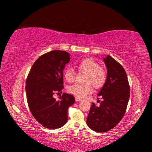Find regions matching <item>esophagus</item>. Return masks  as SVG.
I'll return each instance as SVG.
<instances>
[{
	"mask_svg": "<svg viewBox=\"0 0 152 152\" xmlns=\"http://www.w3.org/2000/svg\"><path fill=\"white\" fill-rule=\"evenodd\" d=\"M75 100H76V101H77V102H80V101H82V99L78 98V97H75Z\"/></svg>",
	"mask_w": 152,
	"mask_h": 152,
	"instance_id": "34e87169",
	"label": "esophagus"
}]
</instances>
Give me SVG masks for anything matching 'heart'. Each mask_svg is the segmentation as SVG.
I'll return each instance as SVG.
<instances>
[{"mask_svg":"<svg viewBox=\"0 0 152 152\" xmlns=\"http://www.w3.org/2000/svg\"><path fill=\"white\" fill-rule=\"evenodd\" d=\"M80 73L86 74L84 84L76 83L68 88V91L78 98H83L93 91L91 85L95 88H101L106 79V72L99 63L92 58L80 61L76 65ZM64 78L67 82H73L76 79V72L72 68H67L64 72Z\"/></svg>","mask_w":152,"mask_h":152,"instance_id":"obj_1","label":"heart"}]
</instances>
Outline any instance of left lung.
Listing matches in <instances>:
<instances>
[{"label": "left lung", "mask_w": 152, "mask_h": 152, "mask_svg": "<svg viewBox=\"0 0 152 152\" xmlns=\"http://www.w3.org/2000/svg\"><path fill=\"white\" fill-rule=\"evenodd\" d=\"M103 60L107 76L98 93L102 101L99 106L92 103L86 121L91 129L99 133L107 132L118 125L125 114L130 96L129 84L124 67L110 56Z\"/></svg>", "instance_id": "obj_1"}]
</instances>
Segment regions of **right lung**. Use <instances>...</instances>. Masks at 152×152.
Listing matches in <instances>:
<instances>
[{"instance_id":"obj_1","label":"right lung","mask_w":152,"mask_h":152,"mask_svg":"<svg viewBox=\"0 0 152 152\" xmlns=\"http://www.w3.org/2000/svg\"><path fill=\"white\" fill-rule=\"evenodd\" d=\"M70 59V54L64 51L45 53L35 61L26 80L30 111L40 124L50 129L66 124L68 108L75 102L74 96L68 93H64L59 101L53 96L63 89V70Z\"/></svg>"}]
</instances>
